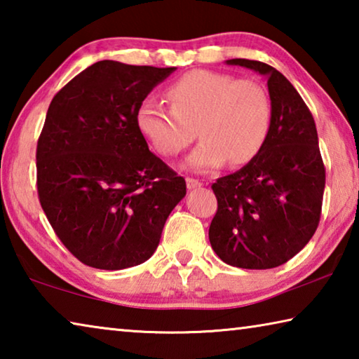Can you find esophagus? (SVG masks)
I'll use <instances>...</instances> for the list:
<instances>
[{
	"label": "esophagus",
	"instance_id": "obj_1",
	"mask_svg": "<svg viewBox=\"0 0 359 359\" xmlns=\"http://www.w3.org/2000/svg\"><path fill=\"white\" fill-rule=\"evenodd\" d=\"M201 180L194 179V177H187V188L188 190H194V188H199L201 187Z\"/></svg>",
	"mask_w": 359,
	"mask_h": 359
}]
</instances>
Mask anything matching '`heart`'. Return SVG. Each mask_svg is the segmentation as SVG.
<instances>
[{
	"label": "heart",
	"mask_w": 359,
	"mask_h": 359,
	"mask_svg": "<svg viewBox=\"0 0 359 359\" xmlns=\"http://www.w3.org/2000/svg\"><path fill=\"white\" fill-rule=\"evenodd\" d=\"M166 98L171 109L154 100L137 106V130L163 156L179 155L198 133L201 141L188 158L196 171H210L228 160L233 166L247 165L269 137L272 104L257 81L196 69L169 83Z\"/></svg>",
	"instance_id": "heart-1"
}]
</instances>
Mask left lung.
Listing matches in <instances>:
<instances>
[{"mask_svg": "<svg viewBox=\"0 0 359 359\" xmlns=\"http://www.w3.org/2000/svg\"><path fill=\"white\" fill-rule=\"evenodd\" d=\"M228 63L266 76L272 126L255 160L212 184L218 208L209 241L229 266L271 269L299 253L318 228L326 174L317 126L282 72L255 60Z\"/></svg>", "mask_w": 359, "mask_h": 359, "instance_id": "obj_1", "label": "left lung"}]
</instances>
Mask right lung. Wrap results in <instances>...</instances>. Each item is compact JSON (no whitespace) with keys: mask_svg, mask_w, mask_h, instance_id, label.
Returning a JSON list of instances; mask_svg holds the SVG:
<instances>
[{"mask_svg":"<svg viewBox=\"0 0 359 359\" xmlns=\"http://www.w3.org/2000/svg\"><path fill=\"white\" fill-rule=\"evenodd\" d=\"M175 68L102 60L53 96L36 149L41 208L62 244L96 269L147 261L185 179L149 150L136 109Z\"/></svg>","mask_w":359,"mask_h":359,"instance_id":"add662e5","label":"right lung"}]
</instances>
